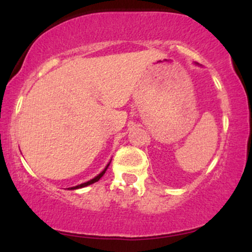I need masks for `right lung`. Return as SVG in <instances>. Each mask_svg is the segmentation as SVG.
<instances>
[{"mask_svg": "<svg viewBox=\"0 0 252 252\" xmlns=\"http://www.w3.org/2000/svg\"><path fill=\"white\" fill-rule=\"evenodd\" d=\"M109 164L110 163H108V166L105 167V168H104V170L102 173H99V174H98L96 178H94V179H91V180L90 181H88V182H84V184H80V185H78V186H74V187H71V189H82V187H86V186H89V185H91V184H94V182H97L98 180H99L100 178H102V176L104 175V173L106 172V169H108V167H109Z\"/></svg>", "mask_w": 252, "mask_h": 252, "instance_id": "1", "label": "right lung"}]
</instances>
